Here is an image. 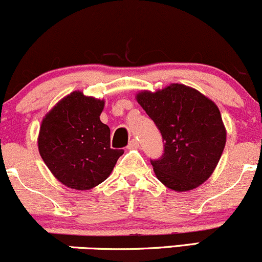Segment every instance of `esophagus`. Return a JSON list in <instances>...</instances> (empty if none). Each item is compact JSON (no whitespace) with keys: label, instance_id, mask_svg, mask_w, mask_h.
<instances>
[{"label":"esophagus","instance_id":"1","mask_svg":"<svg viewBox=\"0 0 262 262\" xmlns=\"http://www.w3.org/2000/svg\"><path fill=\"white\" fill-rule=\"evenodd\" d=\"M139 141H137L136 139H132L130 142H128V148H137V147H139Z\"/></svg>","mask_w":262,"mask_h":262}]
</instances>
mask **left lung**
I'll list each match as a JSON object with an SVG mask.
<instances>
[{"instance_id":"obj_1","label":"left lung","mask_w":262,"mask_h":262,"mask_svg":"<svg viewBox=\"0 0 262 262\" xmlns=\"http://www.w3.org/2000/svg\"><path fill=\"white\" fill-rule=\"evenodd\" d=\"M137 101L164 141L162 156L151 160L156 177L177 192L204 183L225 147L226 132L218 106L182 84H172L156 93L142 92Z\"/></svg>"}]
</instances>
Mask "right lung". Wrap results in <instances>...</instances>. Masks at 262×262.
<instances>
[{
	"label": "right lung",
	"instance_id": "obj_1",
	"mask_svg": "<svg viewBox=\"0 0 262 262\" xmlns=\"http://www.w3.org/2000/svg\"><path fill=\"white\" fill-rule=\"evenodd\" d=\"M104 101L74 92L47 114L38 148L64 186L85 190L104 182L123 149L110 147V128L100 121Z\"/></svg>",
	"mask_w": 262,
	"mask_h": 262
}]
</instances>
